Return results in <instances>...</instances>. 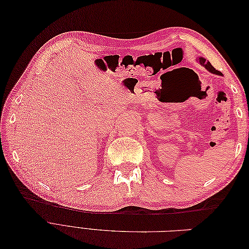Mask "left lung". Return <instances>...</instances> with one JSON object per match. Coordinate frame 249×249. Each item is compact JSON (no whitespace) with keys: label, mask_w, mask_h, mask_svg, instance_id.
I'll return each mask as SVG.
<instances>
[{"label":"left lung","mask_w":249,"mask_h":249,"mask_svg":"<svg viewBox=\"0 0 249 249\" xmlns=\"http://www.w3.org/2000/svg\"><path fill=\"white\" fill-rule=\"evenodd\" d=\"M196 61L201 65V66H203L205 67V69L207 70V71H209L210 72H212V73H214V74H218V76H222V73L220 72V71H218L217 70H215L214 67L212 66V64H211L209 61H207V60L203 58V57H197L196 58Z\"/></svg>","instance_id":"1"}]
</instances>
